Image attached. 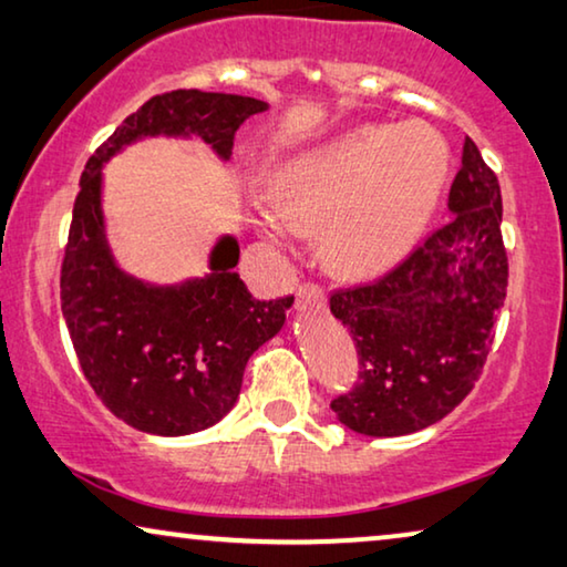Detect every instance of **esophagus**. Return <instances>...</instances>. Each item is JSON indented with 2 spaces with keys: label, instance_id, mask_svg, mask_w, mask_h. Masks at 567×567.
Listing matches in <instances>:
<instances>
[{
  "label": "esophagus",
  "instance_id": "1",
  "mask_svg": "<svg viewBox=\"0 0 567 567\" xmlns=\"http://www.w3.org/2000/svg\"><path fill=\"white\" fill-rule=\"evenodd\" d=\"M326 300L323 295V287L321 285H313V282H302L298 287V308L306 310V308H321Z\"/></svg>",
  "mask_w": 567,
  "mask_h": 567
}]
</instances>
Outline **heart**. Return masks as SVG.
I'll use <instances>...</instances> for the list:
<instances>
[{
	"mask_svg": "<svg viewBox=\"0 0 567 567\" xmlns=\"http://www.w3.org/2000/svg\"><path fill=\"white\" fill-rule=\"evenodd\" d=\"M446 179V146L424 123L367 125L290 156L267 185L257 228L282 241L321 236L323 259L344 277L395 267L426 228Z\"/></svg>",
	"mask_w": 567,
	"mask_h": 567,
	"instance_id": "obj_1",
	"label": "heart"
}]
</instances>
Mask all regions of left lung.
Instances as JSON below:
<instances>
[{"label":"left lung","mask_w":567,"mask_h":567,"mask_svg":"<svg viewBox=\"0 0 567 567\" xmlns=\"http://www.w3.org/2000/svg\"><path fill=\"white\" fill-rule=\"evenodd\" d=\"M452 218L393 272L331 295V313L352 333L360 382L331 411L364 436H403L462 403L493 344L508 259L501 187L470 138L450 189Z\"/></svg>","instance_id":"left-lung-1"}]
</instances>
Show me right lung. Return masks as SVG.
<instances>
[{
	"label": "right lung",
	"instance_id": "right-lung-1",
	"mask_svg": "<svg viewBox=\"0 0 567 567\" xmlns=\"http://www.w3.org/2000/svg\"><path fill=\"white\" fill-rule=\"evenodd\" d=\"M267 102L177 90L151 97L84 166L61 267V310L84 378L127 426L185 436L218 424L236 405L249 357L277 337L295 298L257 300L234 267L238 241L220 236L210 272L154 285L117 267L102 213V166L125 146L197 135L230 158L234 135Z\"/></svg>",
	"mask_w": 567,
	"mask_h": 567
}]
</instances>
